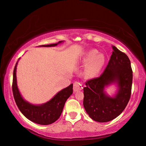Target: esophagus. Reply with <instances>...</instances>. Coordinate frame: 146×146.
Wrapping results in <instances>:
<instances>
[{
  "label": "esophagus",
  "instance_id": "esophagus-1",
  "mask_svg": "<svg viewBox=\"0 0 146 146\" xmlns=\"http://www.w3.org/2000/svg\"><path fill=\"white\" fill-rule=\"evenodd\" d=\"M82 89V86L81 83H80L78 81H75V82L73 83V91L74 92H76V91H80Z\"/></svg>",
  "mask_w": 146,
  "mask_h": 146
}]
</instances>
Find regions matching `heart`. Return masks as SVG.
Instances as JSON below:
<instances>
[{
  "label": "heart",
  "mask_w": 146,
  "mask_h": 146,
  "mask_svg": "<svg viewBox=\"0 0 146 146\" xmlns=\"http://www.w3.org/2000/svg\"><path fill=\"white\" fill-rule=\"evenodd\" d=\"M97 51L93 49L89 51L84 58L83 62L86 64L84 73L88 77H93L99 72L104 64V56L100 54L97 55Z\"/></svg>",
  "instance_id": "1"
}]
</instances>
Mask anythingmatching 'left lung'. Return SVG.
<instances>
[{
	"mask_svg": "<svg viewBox=\"0 0 146 146\" xmlns=\"http://www.w3.org/2000/svg\"><path fill=\"white\" fill-rule=\"evenodd\" d=\"M108 66L99 77L88 80L84 88L83 105L93 120L109 122L120 115L131 97L133 71L128 56L115 46ZM116 83L117 93L111 98L104 91L106 86Z\"/></svg>",
	"mask_w": 146,
	"mask_h": 146,
	"instance_id": "left-lung-1",
	"label": "left lung"
}]
</instances>
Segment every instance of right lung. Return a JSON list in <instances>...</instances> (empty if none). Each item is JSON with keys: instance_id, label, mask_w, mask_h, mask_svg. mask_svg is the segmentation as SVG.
I'll return each instance as SVG.
<instances>
[{"instance_id": "obj_1", "label": "right lung", "mask_w": 146, "mask_h": 146, "mask_svg": "<svg viewBox=\"0 0 146 146\" xmlns=\"http://www.w3.org/2000/svg\"><path fill=\"white\" fill-rule=\"evenodd\" d=\"M62 42L61 40L56 44L42 45L40 46L53 47L57 46L58 44H60ZM17 63L18 61L17 62L13 70L12 91L14 99L19 110L28 119L38 124L49 125L55 122L60 117L66 100L72 95L73 84L59 91L52 99L48 102L38 106L31 104L24 99L17 87L16 76Z\"/></svg>"}]
</instances>
